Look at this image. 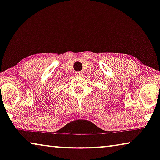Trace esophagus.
<instances>
[{
    "label": "esophagus",
    "instance_id": "1",
    "mask_svg": "<svg viewBox=\"0 0 160 160\" xmlns=\"http://www.w3.org/2000/svg\"><path fill=\"white\" fill-rule=\"evenodd\" d=\"M75 75L76 76H81L82 75V72H81L80 71H77V72H75Z\"/></svg>",
    "mask_w": 160,
    "mask_h": 160
}]
</instances>
